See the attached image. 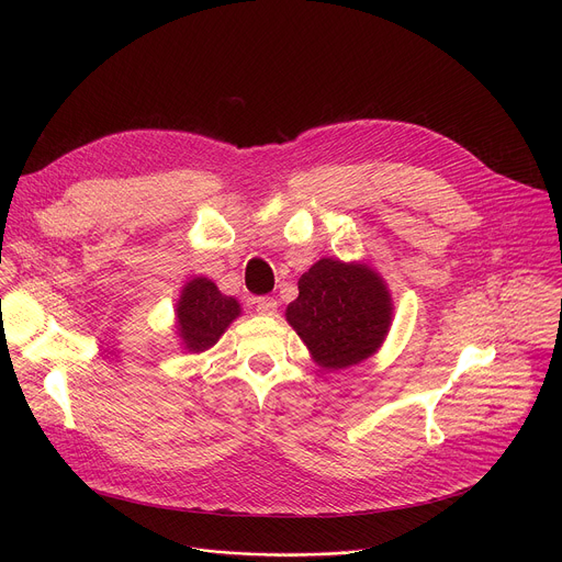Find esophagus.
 Listing matches in <instances>:
<instances>
[{"instance_id": "1", "label": "esophagus", "mask_w": 562, "mask_h": 562, "mask_svg": "<svg viewBox=\"0 0 562 562\" xmlns=\"http://www.w3.org/2000/svg\"><path fill=\"white\" fill-rule=\"evenodd\" d=\"M256 308L262 315H273L278 311V300H273V297H258Z\"/></svg>"}]
</instances>
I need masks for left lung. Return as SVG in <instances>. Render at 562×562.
Masks as SVG:
<instances>
[{"mask_svg": "<svg viewBox=\"0 0 562 562\" xmlns=\"http://www.w3.org/2000/svg\"><path fill=\"white\" fill-rule=\"evenodd\" d=\"M297 289L284 315L319 369L360 364L384 345L393 297L369 262L323 258L302 273Z\"/></svg>", "mask_w": 562, "mask_h": 562, "instance_id": "1", "label": "left lung"}]
</instances>
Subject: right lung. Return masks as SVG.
Here are the masks:
<instances>
[{
	"label": "right lung",
	"instance_id": "obj_1",
	"mask_svg": "<svg viewBox=\"0 0 562 562\" xmlns=\"http://www.w3.org/2000/svg\"><path fill=\"white\" fill-rule=\"evenodd\" d=\"M243 306L204 276L184 282L176 302V336L189 353H204L224 336Z\"/></svg>",
	"mask_w": 562,
	"mask_h": 562
}]
</instances>
